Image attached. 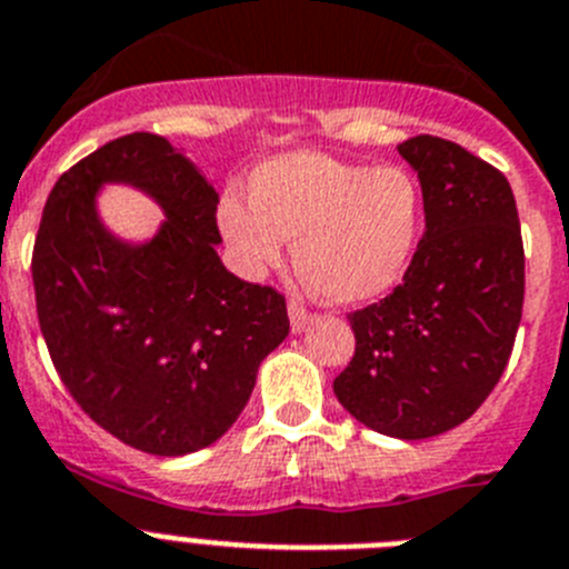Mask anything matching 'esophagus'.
Returning a JSON list of instances; mask_svg holds the SVG:
<instances>
[{"instance_id": "1", "label": "esophagus", "mask_w": 569, "mask_h": 569, "mask_svg": "<svg viewBox=\"0 0 569 569\" xmlns=\"http://www.w3.org/2000/svg\"><path fill=\"white\" fill-rule=\"evenodd\" d=\"M289 320H291V331H295V335H300V331H306V326L311 322V311H306L303 306L291 300V303H289Z\"/></svg>"}]
</instances>
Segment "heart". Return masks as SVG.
Returning <instances> with one entry per match:
<instances>
[{"mask_svg": "<svg viewBox=\"0 0 569 569\" xmlns=\"http://www.w3.org/2000/svg\"><path fill=\"white\" fill-rule=\"evenodd\" d=\"M249 201L227 196L218 227L249 278L278 269L295 243L297 269L326 300L368 303L406 278L425 229L422 183L408 167L340 161L297 150L249 178Z\"/></svg>", "mask_w": 569, "mask_h": 569, "instance_id": "heart-1", "label": "heart"}]
</instances>
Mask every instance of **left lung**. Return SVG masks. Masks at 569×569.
I'll use <instances>...</instances> for the list:
<instances>
[{"label": "left lung", "mask_w": 569, "mask_h": 569, "mask_svg": "<svg viewBox=\"0 0 569 569\" xmlns=\"http://www.w3.org/2000/svg\"><path fill=\"white\" fill-rule=\"evenodd\" d=\"M397 150L422 183L425 234L402 283L348 317L357 348L335 393L371 431L428 439L473 417L508 366L525 249L496 167L437 136Z\"/></svg>", "instance_id": "obj_1"}]
</instances>
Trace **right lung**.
I'll use <instances>...</instances> for the list:
<instances>
[{"label": "right lung", "mask_w": 569, "mask_h": 569, "mask_svg": "<svg viewBox=\"0 0 569 569\" xmlns=\"http://www.w3.org/2000/svg\"><path fill=\"white\" fill-rule=\"evenodd\" d=\"M124 182L164 212L147 241L103 227L98 192ZM218 192L161 136L132 132L56 181L33 247L36 311L81 411L130 448L183 457L218 442L289 335L286 300L227 272Z\"/></svg>", "instance_id": "add662e5"}]
</instances>
